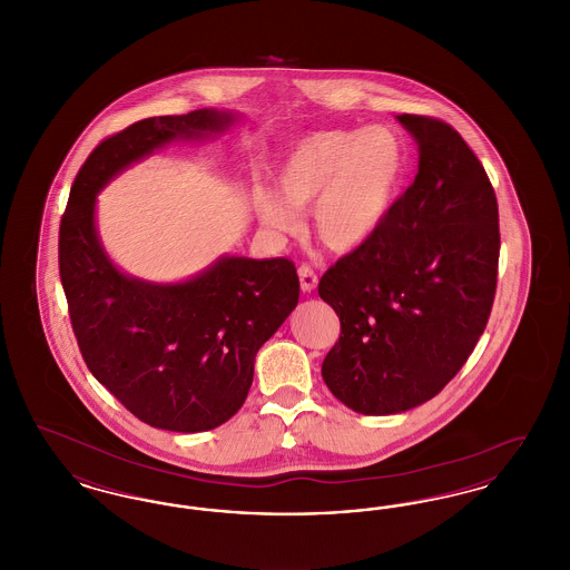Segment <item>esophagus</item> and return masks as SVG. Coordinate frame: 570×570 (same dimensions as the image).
Masks as SVG:
<instances>
[{"instance_id": "obj_1", "label": "esophagus", "mask_w": 570, "mask_h": 570, "mask_svg": "<svg viewBox=\"0 0 570 570\" xmlns=\"http://www.w3.org/2000/svg\"><path fill=\"white\" fill-rule=\"evenodd\" d=\"M298 282H301V291L303 293H312L318 284V275L314 273V269L307 265V263H301L298 265Z\"/></svg>"}]
</instances>
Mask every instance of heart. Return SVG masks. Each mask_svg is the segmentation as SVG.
<instances>
[{
  "label": "heart",
  "instance_id": "b5f03b06",
  "mask_svg": "<svg viewBox=\"0 0 570 570\" xmlns=\"http://www.w3.org/2000/svg\"><path fill=\"white\" fill-rule=\"evenodd\" d=\"M406 168V147L389 126L314 132L286 149L273 173L277 191H263L256 209L269 230L293 235L298 212L312 207L318 239L353 252L391 212Z\"/></svg>",
  "mask_w": 570,
  "mask_h": 570
}]
</instances>
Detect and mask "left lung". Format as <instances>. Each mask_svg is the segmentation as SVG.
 Masks as SVG:
<instances>
[{
    "instance_id": "8db88e82",
    "label": "left lung",
    "mask_w": 570,
    "mask_h": 570,
    "mask_svg": "<svg viewBox=\"0 0 570 570\" xmlns=\"http://www.w3.org/2000/svg\"><path fill=\"white\" fill-rule=\"evenodd\" d=\"M397 119L419 142L414 184L318 284L342 328L323 379L374 416L419 406L455 379L488 326L500 256L498 200L474 151L442 119Z\"/></svg>"
}]
</instances>
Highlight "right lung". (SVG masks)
Instances as JSON below:
<instances>
[{
  "label": "right lung",
  "instance_id": "add662e5",
  "mask_svg": "<svg viewBox=\"0 0 570 570\" xmlns=\"http://www.w3.org/2000/svg\"><path fill=\"white\" fill-rule=\"evenodd\" d=\"M230 112L191 110L136 121L105 138L72 184L59 226V277L82 358L142 423L207 432L244 406L254 358L297 307L288 258L224 256L179 284L119 272L96 233V194L126 166L175 138L217 135Z\"/></svg>",
  "mask_w": 570,
  "mask_h": 570
}]
</instances>
